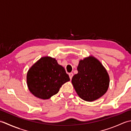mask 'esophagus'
I'll list each match as a JSON object with an SVG mask.
<instances>
[{
	"label": "esophagus",
	"mask_w": 131,
	"mask_h": 131,
	"mask_svg": "<svg viewBox=\"0 0 131 131\" xmlns=\"http://www.w3.org/2000/svg\"><path fill=\"white\" fill-rule=\"evenodd\" d=\"M69 77H70V79H71L72 78H73V73H70L69 74Z\"/></svg>",
	"instance_id": "34e87169"
}]
</instances>
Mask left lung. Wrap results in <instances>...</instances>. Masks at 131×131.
Wrapping results in <instances>:
<instances>
[{"label": "left lung", "instance_id": "left-lung-1", "mask_svg": "<svg viewBox=\"0 0 131 131\" xmlns=\"http://www.w3.org/2000/svg\"><path fill=\"white\" fill-rule=\"evenodd\" d=\"M77 70L71 80L78 96L86 101L91 102L106 92L110 79L107 72L100 61L93 56L79 61Z\"/></svg>", "mask_w": 131, "mask_h": 131}]
</instances>
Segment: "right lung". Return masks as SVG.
<instances>
[{
    "label": "right lung",
    "instance_id": "add662e5",
    "mask_svg": "<svg viewBox=\"0 0 131 131\" xmlns=\"http://www.w3.org/2000/svg\"><path fill=\"white\" fill-rule=\"evenodd\" d=\"M70 80L63 67L55 58L43 57L27 71V84L33 95L47 100L57 94L64 83Z\"/></svg>",
    "mask_w": 131,
    "mask_h": 131
}]
</instances>
